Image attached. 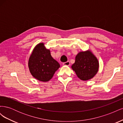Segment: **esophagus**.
<instances>
[{
  "label": "esophagus",
  "instance_id": "34e87169",
  "mask_svg": "<svg viewBox=\"0 0 123 123\" xmlns=\"http://www.w3.org/2000/svg\"><path fill=\"white\" fill-rule=\"evenodd\" d=\"M63 65L64 66H69L70 65V62L69 61H67V62H64L63 63Z\"/></svg>",
  "mask_w": 123,
  "mask_h": 123
}]
</instances>
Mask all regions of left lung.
Wrapping results in <instances>:
<instances>
[{
	"instance_id": "8db88e82",
	"label": "left lung",
	"mask_w": 123,
	"mask_h": 123,
	"mask_svg": "<svg viewBox=\"0 0 123 123\" xmlns=\"http://www.w3.org/2000/svg\"><path fill=\"white\" fill-rule=\"evenodd\" d=\"M71 68L79 79L87 80L91 79L97 73L99 62L90 50L80 52L76 56L75 62Z\"/></svg>"
}]
</instances>
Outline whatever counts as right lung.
Segmentation results:
<instances>
[{
	"label": "right lung",
	"mask_w": 123,
	"mask_h": 123,
	"mask_svg": "<svg viewBox=\"0 0 123 123\" xmlns=\"http://www.w3.org/2000/svg\"><path fill=\"white\" fill-rule=\"evenodd\" d=\"M28 66L32 76L38 80H50L60 67L59 63L51 56L50 51L43 43L37 44L29 59Z\"/></svg>",
	"instance_id": "1"
}]
</instances>
